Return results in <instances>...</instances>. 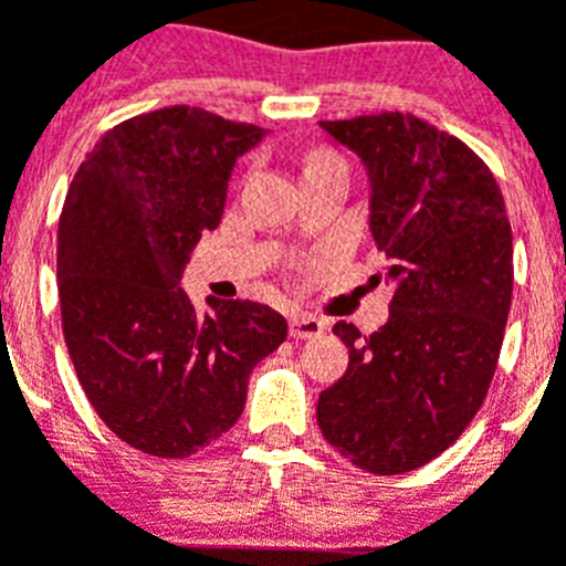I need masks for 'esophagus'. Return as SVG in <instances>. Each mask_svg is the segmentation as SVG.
Here are the masks:
<instances>
[{"instance_id":"1","label":"esophagus","mask_w":566,"mask_h":566,"mask_svg":"<svg viewBox=\"0 0 566 566\" xmlns=\"http://www.w3.org/2000/svg\"><path fill=\"white\" fill-rule=\"evenodd\" d=\"M289 332L294 339H314L326 332V323L317 317H308V314H294L292 323H289Z\"/></svg>"}]
</instances>
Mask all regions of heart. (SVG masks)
<instances>
[{
    "mask_svg": "<svg viewBox=\"0 0 566 566\" xmlns=\"http://www.w3.org/2000/svg\"><path fill=\"white\" fill-rule=\"evenodd\" d=\"M328 164H343V158L334 153H328V149H319V153H314L312 158H308L306 172H314V169H319V167H328Z\"/></svg>",
    "mask_w": 566,
    "mask_h": 566,
    "instance_id": "b5f03b06",
    "label": "heart"
}]
</instances>
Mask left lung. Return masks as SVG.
<instances>
[{"instance_id": "left-lung-1", "label": "left lung", "mask_w": 566, "mask_h": 566, "mask_svg": "<svg viewBox=\"0 0 566 566\" xmlns=\"http://www.w3.org/2000/svg\"><path fill=\"white\" fill-rule=\"evenodd\" d=\"M319 127L368 167L371 232L394 294L379 332L334 326L348 368L319 394L317 424L359 470L408 473L462 437L493 382L513 297L507 209L488 164L419 115Z\"/></svg>"}]
</instances>
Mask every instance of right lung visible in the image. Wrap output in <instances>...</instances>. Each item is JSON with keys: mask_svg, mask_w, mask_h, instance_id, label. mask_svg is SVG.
<instances>
[{"mask_svg": "<svg viewBox=\"0 0 566 566\" xmlns=\"http://www.w3.org/2000/svg\"><path fill=\"white\" fill-rule=\"evenodd\" d=\"M258 124L203 107L153 109L90 149L59 218V303L76 377L109 431L161 459H187L227 433L254 365L289 326L254 300L201 314L181 274L221 223L238 155Z\"/></svg>", "mask_w": 566, "mask_h": 566, "instance_id": "add662e5", "label": "right lung"}]
</instances>
